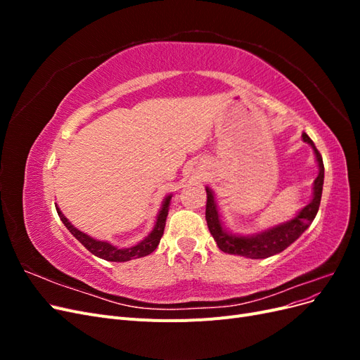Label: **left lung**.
<instances>
[{"label": "left lung", "instance_id": "1", "mask_svg": "<svg viewBox=\"0 0 360 360\" xmlns=\"http://www.w3.org/2000/svg\"><path fill=\"white\" fill-rule=\"evenodd\" d=\"M302 138L304 143H308L314 153L315 159L319 162V176L314 181V197L311 202L303 207V209L292 217L291 221L279 224L269 230L254 234V236H234L228 233L222 226L219 212H217L216 201L213 197V192L210 188H205L207 192V204H205V221L207 226H209L210 234L213 236L214 242L219 246L221 250L226 254L233 255H242L246 258H267L275 254L282 252L287 249L292 242H296L297 238L304 233V230L312 224L314 217L317 216L321 193H323V181H324V165L323 158L320 151L315 148L312 139L307 135L302 134Z\"/></svg>", "mask_w": 360, "mask_h": 360}]
</instances>
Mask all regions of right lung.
<instances>
[{"label": "right lung", "mask_w": 360, "mask_h": 360, "mask_svg": "<svg viewBox=\"0 0 360 360\" xmlns=\"http://www.w3.org/2000/svg\"><path fill=\"white\" fill-rule=\"evenodd\" d=\"M169 201H171V195L165 198L162 204V209L158 214V219H156V225L153 228V231H151L143 242H139L138 245L132 246V248H115L111 243L108 242H101V240H96V238L86 236L85 233L76 230V228L68 221V217L64 216L60 209L57 207V212L60 219L63 221V224L68 226V230L73 234V237L78 238V240L90 250V252L96 257H99L102 259L106 261H115V263H123V261H129V259H134V258H141V257H146L148 254L153 252V250L158 248L160 238L163 236V230H165V222H167V216H168V207H169Z\"/></svg>", "instance_id": "add662e5"}]
</instances>
